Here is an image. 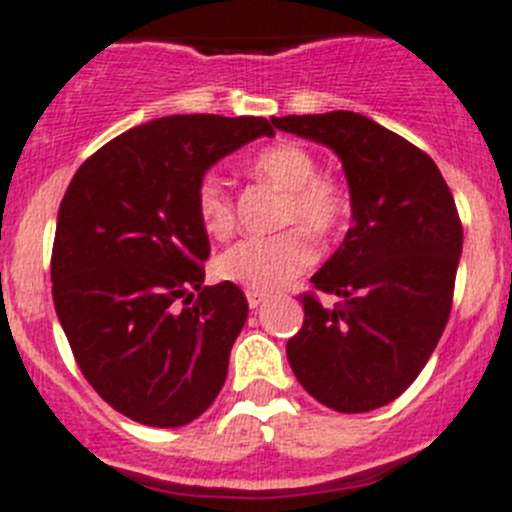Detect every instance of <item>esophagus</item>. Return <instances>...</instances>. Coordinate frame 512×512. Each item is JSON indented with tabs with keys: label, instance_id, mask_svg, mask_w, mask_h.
<instances>
[{
	"label": "esophagus",
	"instance_id": "obj_1",
	"mask_svg": "<svg viewBox=\"0 0 512 512\" xmlns=\"http://www.w3.org/2000/svg\"><path fill=\"white\" fill-rule=\"evenodd\" d=\"M267 299H270L267 292H252V289H247V304H250V309H257L260 304H265Z\"/></svg>",
	"mask_w": 512,
	"mask_h": 512
}]
</instances>
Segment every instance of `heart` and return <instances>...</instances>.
I'll list each match as a JSON object with an SVG mask.
<instances>
[{"label": "heart", "mask_w": 512, "mask_h": 512, "mask_svg": "<svg viewBox=\"0 0 512 512\" xmlns=\"http://www.w3.org/2000/svg\"><path fill=\"white\" fill-rule=\"evenodd\" d=\"M247 175L280 190L277 225H292L275 235L245 237L215 260L220 280L252 292H275L314 262V237H332L352 213V195L337 175L317 170V158L299 143L282 141L247 160ZM195 213L208 235L223 240L235 227V200L218 175L195 185Z\"/></svg>", "instance_id": "b5f03b06"}]
</instances>
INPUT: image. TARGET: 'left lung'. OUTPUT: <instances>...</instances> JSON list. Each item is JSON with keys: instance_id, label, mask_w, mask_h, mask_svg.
I'll return each mask as SVG.
<instances>
[{"instance_id": "left-lung-1", "label": "left lung", "mask_w": 512, "mask_h": 512, "mask_svg": "<svg viewBox=\"0 0 512 512\" xmlns=\"http://www.w3.org/2000/svg\"><path fill=\"white\" fill-rule=\"evenodd\" d=\"M344 163L352 218L342 247L304 292V324L287 342L299 384L339 414L399 399L436 349L453 304L463 225L431 158L354 111L272 118Z\"/></svg>"}]
</instances>
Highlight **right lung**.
I'll use <instances>...</instances> for the list:
<instances>
[{"label":"right lung","instance_id":"obj_1","mask_svg":"<svg viewBox=\"0 0 512 512\" xmlns=\"http://www.w3.org/2000/svg\"><path fill=\"white\" fill-rule=\"evenodd\" d=\"M260 136H275L267 118H156L86 158L61 200L56 314L96 394L143 426H185L223 389L247 299L232 282L203 287L195 185Z\"/></svg>","mask_w":512,"mask_h":512}]
</instances>
